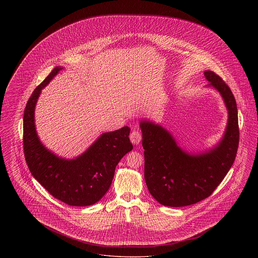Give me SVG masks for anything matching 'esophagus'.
<instances>
[{
    "mask_svg": "<svg viewBox=\"0 0 258 258\" xmlns=\"http://www.w3.org/2000/svg\"><path fill=\"white\" fill-rule=\"evenodd\" d=\"M130 138H131V141H132L133 144L137 145V144L140 143V141H141V139H142V135H141V133H140L139 131H134V132L131 134Z\"/></svg>",
    "mask_w": 258,
    "mask_h": 258,
    "instance_id": "34e87169",
    "label": "esophagus"
}]
</instances>
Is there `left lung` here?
<instances>
[{
	"instance_id": "left-lung-1",
	"label": "left lung",
	"mask_w": 258,
	"mask_h": 258,
	"mask_svg": "<svg viewBox=\"0 0 258 258\" xmlns=\"http://www.w3.org/2000/svg\"><path fill=\"white\" fill-rule=\"evenodd\" d=\"M224 99L228 123L218 146L200 155H188L171 135L160 125L143 121L144 177L148 189L159 203L168 207H184L210 197L233 164L239 146L238 111L228 85L212 71L204 73Z\"/></svg>"
}]
</instances>
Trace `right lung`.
<instances>
[{
  "label": "right lung",
  "mask_w": 258,
  "mask_h": 258,
  "mask_svg": "<svg viewBox=\"0 0 258 258\" xmlns=\"http://www.w3.org/2000/svg\"><path fill=\"white\" fill-rule=\"evenodd\" d=\"M56 67L35 89L23 117V147L27 165L39 184L52 197L70 206L97 203L109 189L115 168L123 156L133 150L131 128L106 133L75 160L56 157L40 143L35 127V106L41 89L61 71Z\"/></svg>",
  "instance_id": "right-lung-1"
}]
</instances>
